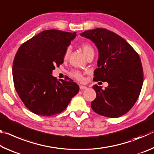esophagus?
Masks as SVG:
<instances>
[{
	"label": "esophagus",
	"mask_w": 154,
	"mask_h": 154,
	"mask_svg": "<svg viewBox=\"0 0 154 154\" xmlns=\"http://www.w3.org/2000/svg\"><path fill=\"white\" fill-rule=\"evenodd\" d=\"M79 89L81 90H85L87 89V87L85 86V85H79Z\"/></svg>",
	"instance_id": "esophagus-1"
}]
</instances>
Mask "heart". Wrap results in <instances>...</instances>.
<instances>
[{
    "label": "heart",
    "instance_id": "heart-1",
    "mask_svg": "<svg viewBox=\"0 0 154 154\" xmlns=\"http://www.w3.org/2000/svg\"><path fill=\"white\" fill-rule=\"evenodd\" d=\"M82 50L83 51V53H84V54L85 55V56H86L88 54L90 53V52L94 51L92 47L88 43H83L82 45ZM70 52H71V49H70V48H66V51H65L64 54V60H66L68 58H69ZM70 75H71V77H74L75 79H77L78 81H83V75L82 72H81L80 71H76V70H73V71H72L71 72H70Z\"/></svg>",
    "mask_w": 154,
    "mask_h": 154
}]
</instances>
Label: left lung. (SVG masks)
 Wrapping results in <instances>:
<instances>
[{
    "label": "left lung",
    "mask_w": 154,
    "mask_h": 154,
    "mask_svg": "<svg viewBox=\"0 0 154 154\" xmlns=\"http://www.w3.org/2000/svg\"><path fill=\"white\" fill-rule=\"evenodd\" d=\"M80 35L89 38L98 48L94 81L109 83L105 90L93 85L96 97L91 107L100 116L121 117L134 106L142 88L143 71L139 54L120 36L105 28L86 30Z\"/></svg>",
    "instance_id": "obj_1"
}]
</instances>
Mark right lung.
<instances>
[{
  "label": "right lung",
  "mask_w": 154,
  "mask_h": 154,
  "mask_svg": "<svg viewBox=\"0 0 154 154\" xmlns=\"http://www.w3.org/2000/svg\"><path fill=\"white\" fill-rule=\"evenodd\" d=\"M76 32L47 30L33 36L18 49L13 64L15 90L30 111L41 116L58 114L66 109L79 87L72 80L58 81L52 76L55 66Z\"/></svg>",
  "instance_id": "1"
}]
</instances>
